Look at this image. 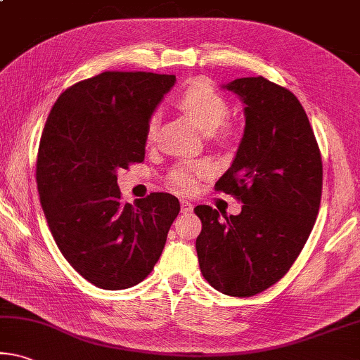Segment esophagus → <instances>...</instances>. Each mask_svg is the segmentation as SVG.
I'll use <instances>...</instances> for the list:
<instances>
[{
	"label": "esophagus",
	"instance_id": "obj_1",
	"mask_svg": "<svg viewBox=\"0 0 360 360\" xmlns=\"http://www.w3.org/2000/svg\"><path fill=\"white\" fill-rule=\"evenodd\" d=\"M193 210V205L187 200H181V213L182 214H189Z\"/></svg>",
	"mask_w": 360,
	"mask_h": 360
}]
</instances>
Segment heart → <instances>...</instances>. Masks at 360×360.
Wrapping results in <instances>:
<instances>
[{
  "mask_svg": "<svg viewBox=\"0 0 360 360\" xmlns=\"http://www.w3.org/2000/svg\"><path fill=\"white\" fill-rule=\"evenodd\" d=\"M179 107L189 115L203 133L213 131L229 115V102L218 89L211 86L205 79H193L192 83L181 91L178 98ZM157 133V117L150 115L146 127V141L152 142ZM232 133L231 124L222 127L221 136ZM213 167L208 160H186L174 165L168 173V182L181 193H192L197 189L198 182L211 174Z\"/></svg>",
  "mask_w": 360,
  "mask_h": 360,
  "instance_id": "1",
  "label": "heart"
}]
</instances>
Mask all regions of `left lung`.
<instances>
[{
    "mask_svg": "<svg viewBox=\"0 0 360 360\" xmlns=\"http://www.w3.org/2000/svg\"><path fill=\"white\" fill-rule=\"evenodd\" d=\"M245 107V131L231 168L214 184L243 203L224 216L208 205L195 248L203 277L218 292L247 298L290 271L309 237L322 197V157L303 105L264 77L226 86Z\"/></svg>",
    "mask_w": 360,
    "mask_h": 360,
    "instance_id": "obj_1",
    "label": "left lung"
}]
</instances>
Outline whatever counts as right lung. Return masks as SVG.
Returning a JSON list of instances; mask_svg holds the SVG:
<instances>
[{
  "instance_id": "right-lung-1",
  "label": "right lung",
  "mask_w": 360,
  "mask_h": 360,
  "mask_svg": "<svg viewBox=\"0 0 360 360\" xmlns=\"http://www.w3.org/2000/svg\"><path fill=\"white\" fill-rule=\"evenodd\" d=\"M174 82L102 72L67 88L44 124L37 155L41 208L64 258L99 288L144 281L179 214L171 193L153 192L133 207L117 184V169L144 162L147 120Z\"/></svg>"
}]
</instances>
